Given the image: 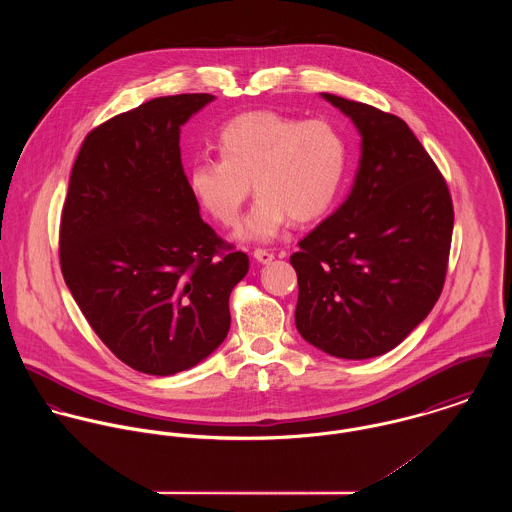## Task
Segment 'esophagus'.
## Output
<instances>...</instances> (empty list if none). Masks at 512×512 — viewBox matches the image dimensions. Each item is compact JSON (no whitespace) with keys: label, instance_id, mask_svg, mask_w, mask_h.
I'll return each instance as SVG.
<instances>
[{"label":"esophagus","instance_id":"esophagus-1","mask_svg":"<svg viewBox=\"0 0 512 512\" xmlns=\"http://www.w3.org/2000/svg\"><path fill=\"white\" fill-rule=\"evenodd\" d=\"M254 258L260 262V264H270L274 260V254L270 250H264V248H256L254 250Z\"/></svg>","mask_w":512,"mask_h":512}]
</instances>
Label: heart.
Masks as SVG:
<instances>
[{"label": "heart", "instance_id": "b5f03b06", "mask_svg": "<svg viewBox=\"0 0 512 512\" xmlns=\"http://www.w3.org/2000/svg\"><path fill=\"white\" fill-rule=\"evenodd\" d=\"M219 159L189 167V189L199 205L234 226L250 195L258 199L238 230L240 238L268 242L290 222H313L337 203L351 163L345 132L329 120H301L278 112H244L219 132Z\"/></svg>", "mask_w": 512, "mask_h": 512}]
</instances>
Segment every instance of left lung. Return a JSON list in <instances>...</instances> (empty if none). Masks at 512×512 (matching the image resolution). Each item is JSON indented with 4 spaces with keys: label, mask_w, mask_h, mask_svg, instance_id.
I'll list each match as a JSON object with an SVG mask.
<instances>
[{
    "label": "left lung",
    "mask_w": 512,
    "mask_h": 512,
    "mask_svg": "<svg viewBox=\"0 0 512 512\" xmlns=\"http://www.w3.org/2000/svg\"><path fill=\"white\" fill-rule=\"evenodd\" d=\"M353 120L361 159L345 203L301 242L295 327L339 359L388 353L443 290L453 232L445 179L408 124L363 102L321 94Z\"/></svg>",
    "instance_id": "8db88e82"
}]
</instances>
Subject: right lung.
I'll return each mask as SVG.
<instances>
[{
    "instance_id": "add662e5",
    "label": "right lung",
    "mask_w": 512,
    "mask_h": 512,
    "mask_svg": "<svg viewBox=\"0 0 512 512\" xmlns=\"http://www.w3.org/2000/svg\"><path fill=\"white\" fill-rule=\"evenodd\" d=\"M213 94L153 98L82 142L63 207V278L100 341L134 370L169 376L228 335L248 256L201 219L181 126Z\"/></svg>"
}]
</instances>
